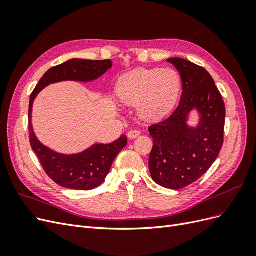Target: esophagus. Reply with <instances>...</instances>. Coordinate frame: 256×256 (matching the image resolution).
<instances>
[{"label":"esophagus","instance_id":"34e87169","mask_svg":"<svg viewBox=\"0 0 256 256\" xmlns=\"http://www.w3.org/2000/svg\"><path fill=\"white\" fill-rule=\"evenodd\" d=\"M128 138H131V140H134V138L140 136H141V131L140 130H136V129H134V130H130L128 132Z\"/></svg>","mask_w":256,"mask_h":256}]
</instances>
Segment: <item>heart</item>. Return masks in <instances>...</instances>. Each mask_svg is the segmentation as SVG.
<instances>
[{"instance_id": "obj_1", "label": "heart", "mask_w": 256, "mask_h": 256, "mask_svg": "<svg viewBox=\"0 0 256 256\" xmlns=\"http://www.w3.org/2000/svg\"><path fill=\"white\" fill-rule=\"evenodd\" d=\"M182 88V78L172 68L136 69L120 79L116 90L122 102L136 106L145 120H159L171 112Z\"/></svg>"}]
</instances>
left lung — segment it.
I'll use <instances>...</instances> for the list:
<instances>
[{"label":"left lung","instance_id":"8db88e82","mask_svg":"<svg viewBox=\"0 0 256 256\" xmlns=\"http://www.w3.org/2000/svg\"><path fill=\"white\" fill-rule=\"evenodd\" d=\"M168 62L180 74L182 94L174 113L148 128L154 140L148 164L154 182L178 190L202 177L219 156L223 145L226 106L205 68L180 58ZM193 110L201 118L194 128L186 124Z\"/></svg>","mask_w":256,"mask_h":256}]
</instances>
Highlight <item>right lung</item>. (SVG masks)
<instances>
[{"label":"right lung","mask_w":256,"mask_h":256,"mask_svg":"<svg viewBox=\"0 0 256 256\" xmlns=\"http://www.w3.org/2000/svg\"><path fill=\"white\" fill-rule=\"evenodd\" d=\"M112 67L110 60H90L72 58L52 67L44 74L30 97L28 131L32 150L51 180L60 187L74 190H92L104 182L118 152L126 146L127 136L122 134L111 144H95L80 154H63L42 145L34 134L32 108L34 99L49 84L60 81L90 82L98 79Z\"/></svg>","instance_id":"1"}]
</instances>
